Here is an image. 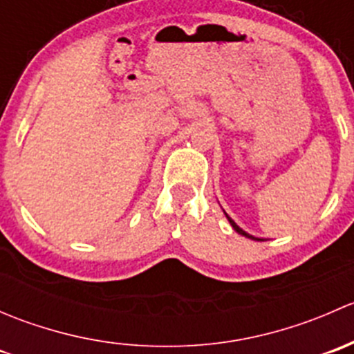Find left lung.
I'll use <instances>...</instances> for the list:
<instances>
[{
	"label": "left lung",
	"mask_w": 354,
	"mask_h": 354,
	"mask_svg": "<svg viewBox=\"0 0 354 354\" xmlns=\"http://www.w3.org/2000/svg\"><path fill=\"white\" fill-rule=\"evenodd\" d=\"M226 217H227V221H230V224H231V226H233V230H234V231H236V233H238V234H241V236H246V238H250V240H257V241H259V240H260V238H255V236H252V234H248V233H246V231H243V230H241V227H240V226H238V224H236V223H234V221H233V219H231V217H230V216H227V214H226ZM260 241H262V240H260Z\"/></svg>",
	"instance_id": "obj_1"
}]
</instances>
